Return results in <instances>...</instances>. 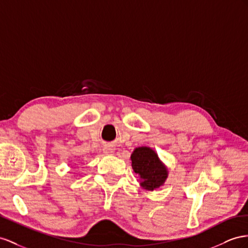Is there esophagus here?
Returning a JSON list of instances; mask_svg holds the SVG:
<instances>
[{
	"label": "esophagus",
	"mask_w": 248,
	"mask_h": 248,
	"mask_svg": "<svg viewBox=\"0 0 248 248\" xmlns=\"http://www.w3.org/2000/svg\"><path fill=\"white\" fill-rule=\"evenodd\" d=\"M104 153L106 155H112L114 153V149L113 147H110V145H108V147L104 148Z\"/></svg>",
	"instance_id": "1"
}]
</instances>
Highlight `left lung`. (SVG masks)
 Returning a JSON list of instances; mask_svg holds the SVG:
<instances>
[{"mask_svg": "<svg viewBox=\"0 0 248 248\" xmlns=\"http://www.w3.org/2000/svg\"><path fill=\"white\" fill-rule=\"evenodd\" d=\"M131 160L133 170L139 176L142 188L153 192L164 185L169 170L153 149L149 147L136 148L131 155Z\"/></svg>", "mask_w": 248, "mask_h": 248, "instance_id": "8db88e82", "label": "left lung"}]
</instances>
